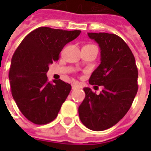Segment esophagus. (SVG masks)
Here are the masks:
<instances>
[{
	"mask_svg": "<svg viewBox=\"0 0 151 151\" xmlns=\"http://www.w3.org/2000/svg\"><path fill=\"white\" fill-rule=\"evenodd\" d=\"M79 87V85L77 83H73L72 84V89H76V88H78Z\"/></svg>",
	"mask_w": 151,
	"mask_h": 151,
	"instance_id": "1",
	"label": "esophagus"
}]
</instances>
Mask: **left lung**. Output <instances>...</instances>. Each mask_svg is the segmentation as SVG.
I'll return each mask as SVG.
<instances>
[{"mask_svg": "<svg viewBox=\"0 0 151 151\" xmlns=\"http://www.w3.org/2000/svg\"><path fill=\"white\" fill-rule=\"evenodd\" d=\"M99 44L101 64L89 79L103 86L99 94L85 87V99L78 108L81 123L89 129H107L124 117L138 91V69L129 47L113 33L88 32Z\"/></svg>", "mask_w": 151, "mask_h": 151, "instance_id": "8db88e82", "label": "left lung"}]
</instances>
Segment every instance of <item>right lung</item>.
<instances>
[{
  "label": "right lung",
  "instance_id": "obj_1",
  "mask_svg": "<svg viewBox=\"0 0 151 151\" xmlns=\"http://www.w3.org/2000/svg\"><path fill=\"white\" fill-rule=\"evenodd\" d=\"M80 33L40 27L29 32L14 52L9 71L12 95L21 113L33 124H46L55 119L71 90L61 80L49 81L46 73L65 45Z\"/></svg>",
  "mask_w": 151,
  "mask_h": 151
}]
</instances>
